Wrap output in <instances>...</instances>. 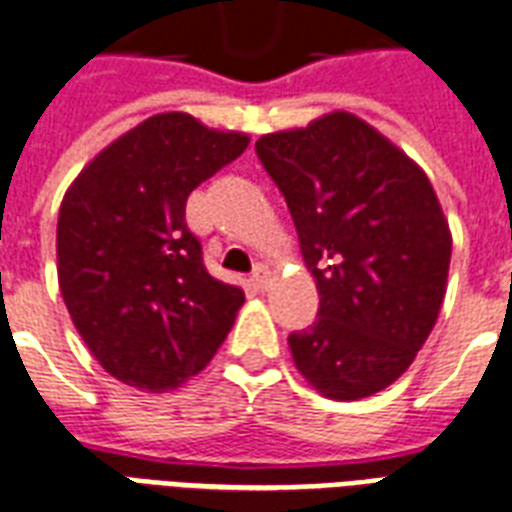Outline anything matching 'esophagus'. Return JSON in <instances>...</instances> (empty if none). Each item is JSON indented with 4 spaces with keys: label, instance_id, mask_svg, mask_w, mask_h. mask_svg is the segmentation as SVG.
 I'll return each instance as SVG.
<instances>
[{
    "label": "esophagus",
    "instance_id": "esophagus-1",
    "mask_svg": "<svg viewBox=\"0 0 512 512\" xmlns=\"http://www.w3.org/2000/svg\"><path fill=\"white\" fill-rule=\"evenodd\" d=\"M249 282L255 284V290H265L268 287V282H271V271H268V265L257 263L255 271H252V279Z\"/></svg>",
    "mask_w": 512,
    "mask_h": 512
}]
</instances>
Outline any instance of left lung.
Returning a JSON list of instances; mask_svg holds the SVG:
<instances>
[{
	"label": "left lung",
	"instance_id": "obj_1",
	"mask_svg": "<svg viewBox=\"0 0 512 512\" xmlns=\"http://www.w3.org/2000/svg\"><path fill=\"white\" fill-rule=\"evenodd\" d=\"M255 152L317 279L314 325L287 338L295 368L333 400L376 395L408 370L446 295L451 233L438 195L349 112L260 136Z\"/></svg>",
	"mask_w": 512,
	"mask_h": 512
}]
</instances>
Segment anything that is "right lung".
<instances>
[{"label": "right lung", "instance_id": "1", "mask_svg": "<svg viewBox=\"0 0 512 512\" xmlns=\"http://www.w3.org/2000/svg\"><path fill=\"white\" fill-rule=\"evenodd\" d=\"M185 112H163L101 150L58 212V284L109 376L166 392L206 368L244 292L206 271L187 228L195 187L247 150Z\"/></svg>", "mask_w": 512, "mask_h": 512}]
</instances>
